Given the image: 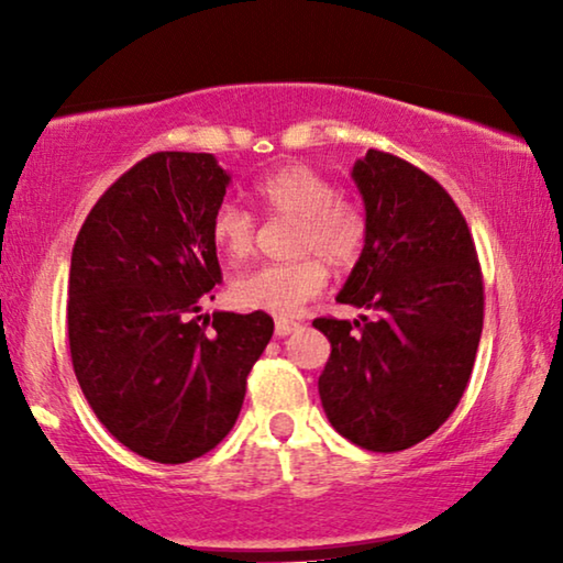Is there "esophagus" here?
<instances>
[{
  "mask_svg": "<svg viewBox=\"0 0 563 563\" xmlns=\"http://www.w3.org/2000/svg\"><path fill=\"white\" fill-rule=\"evenodd\" d=\"M299 328V322H291V320H284V318H279L276 320V335L279 338H287L289 333H295V330Z\"/></svg>",
  "mask_w": 563,
  "mask_h": 563,
  "instance_id": "34e87169",
  "label": "esophagus"
}]
</instances>
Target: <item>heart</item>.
Segmentation results:
<instances>
[{
	"label": "heart",
	"mask_w": 563,
	"mask_h": 563,
	"mask_svg": "<svg viewBox=\"0 0 563 563\" xmlns=\"http://www.w3.org/2000/svg\"><path fill=\"white\" fill-rule=\"evenodd\" d=\"M258 202L268 214L297 220L295 253L307 256L295 264H266L235 276L230 297L238 307L291 318L322 295L333 268H351L366 245V214L356 202L338 197V187L307 164L274 168L253 184ZM212 243L230 261L251 256L256 245V220L249 210L222 202L210 222Z\"/></svg>",
	"instance_id": "1"
}]
</instances>
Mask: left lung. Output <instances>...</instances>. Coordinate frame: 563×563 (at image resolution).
Listing matches in <instances>:
<instances>
[{
  "mask_svg": "<svg viewBox=\"0 0 563 563\" xmlns=\"http://www.w3.org/2000/svg\"><path fill=\"white\" fill-rule=\"evenodd\" d=\"M366 245L338 302L374 318H318L330 358L318 389L330 426L366 451L426 441L456 410L484 320L476 249L433 176L384 151L353 164Z\"/></svg>",
  "mask_w": 563,
  "mask_h": 563,
  "instance_id": "obj_1",
  "label": "left lung"
}]
</instances>
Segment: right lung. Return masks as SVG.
<instances>
[{"label":"right lung","instance_id":"obj_1","mask_svg":"<svg viewBox=\"0 0 563 563\" xmlns=\"http://www.w3.org/2000/svg\"><path fill=\"white\" fill-rule=\"evenodd\" d=\"M230 174L212 153L137 161L84 220L68 274V345L99 422L137 456L187 464L235 426L274 320L199 314L222 279L210 235Z\"/></svg>","mask_w":563,"mask_h":563}]
</instances>
